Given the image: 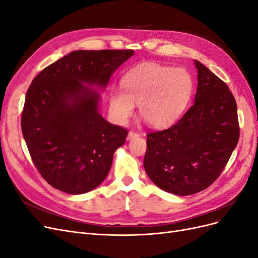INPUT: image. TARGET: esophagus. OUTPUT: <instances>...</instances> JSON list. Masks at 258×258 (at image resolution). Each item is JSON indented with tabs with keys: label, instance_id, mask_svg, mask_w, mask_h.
Segmentation results:
<instances>
[{
	"label": "esophagus",
	"instance_id": "esophagus-1",
	"mask_svg": "<svg viewBox=\"0 0 258 258\" xmlns=\"http://www.w3.org/2000/svg\"><path fill=\"white\" fill-rule=\"evenodd\" d=\"M138 137H139V134H137V132H135V131H129V134H128V136H127V140H131V139L138 138Z\"/></svg>",
	"mask_w": 258,
	"mask_h": 258
}]
</instances>
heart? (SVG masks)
Returning <instances> with one entry per match:
<instances>
[{
    "label": "heart",
    "instance_id": "obj_1",
    "mask_svg": "<svg viewBox=\"0 0 258 258\" xmlns=\"http://www.w3.org/2000/svg\"><path fill=\"white\" fill-rule=\"evenodd\" d=\"M123 90L111 92V108L119 120H126L139 105L143 120L154 128L173 123L191 97L194 81L182 68L145 63L132 69L122 79Z\"/></svg>",
    "mask_w": 258,
    "mask_h": 258
}]
</instances>
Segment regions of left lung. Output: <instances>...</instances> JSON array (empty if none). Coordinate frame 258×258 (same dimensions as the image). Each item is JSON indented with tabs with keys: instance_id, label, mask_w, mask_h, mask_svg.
Listing matches in <instances>:
<instances>
[{
	"instance_id": "1",
	"label": "left lung",
	"mask_w": 258,
	"mask_h": 258,
	"mask_svg": "<svg viewBox=\"0 0 258 258\" xmlns=\"http://www.w3.org/2000/svg\"><path fill=\"white\" fill-rule=\"evenodd\" d=\"M192 106L167 130L147 135L144 169L160 189L177 196L204 190L220 176L239 141L237 103L228 86L195 60Z\"/></svg>"
}]
</instances>
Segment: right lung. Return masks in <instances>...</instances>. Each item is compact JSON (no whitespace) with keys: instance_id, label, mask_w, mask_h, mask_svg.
Returning a JSON list of instances; mask_svg holds the SVG:
<instances>
[{"instance_id":"1","label":"right lung","mask_w":258,"mask_h":258,"mask_svg":"<svg viewBox=\"0 0 258 258\" xmlns=\"http://www.w3.org/2000/svg\"><path fill=\"white\" fill-rule=\"evenodd\" d=\"M134 50H75L31 83L21 130L38 172L56 189L80 195L102 183L127 130L106 121L101 96Z\"/></svg>"}]
</instances>
